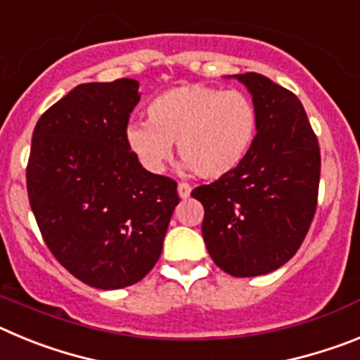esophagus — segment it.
Wrapping results in <instances>:
<instances>
[{"mask_svg":"<svg viewBox=\"0 0 360 360\" xmlns=\"http://www.w3.org/2000/svg\"><path fill=\"white\" fill-rule=\"evenodd\" d=\"M178 195H180V198H189V195H191L189 184H186V182L178 184Z\"/></svg>","mask_w":360,"mask_h":360,"instance_id":"obj_1","label":"esophagus"}]
</instances>
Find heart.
<instances>
[{
    "mask_svg": "<svg viewBox=\"0 0 360 360\" xmlns=\"http://www.w3.org/2000/svg\"><path fill=\"white\" fill-rule=\"evenodd\" d=\"M148 122L126 126V146L151 173H162L178 144L187 169L207 180L236 171L249 157L257 135L252 98L240 90L205 84L171 88L151 98Z\"/></svg>",
    "mask_w": 360,
    "mask_h": 360,
    "instance_id": "obj_1",
    "label": "heart"
}]
</instances>
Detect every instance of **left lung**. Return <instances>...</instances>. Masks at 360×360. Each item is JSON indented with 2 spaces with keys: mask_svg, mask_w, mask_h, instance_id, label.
I'll return each mask as SVG.
<instances>
[{
  "mask_svg": "<svg viewBox=\"0 0 360 360\" xmlns=\"http://www.w3.org/2000/svg\"><path fill=\"white\" fill-rule=\"evenodd\" d=\"M252 94L257 135L236 171L193 189L212 262L234 278L279 269L299 250L319 195L321 151L303 104L262 73L236 75Z\"/></svg>",
  "mask_w": 360,
  "mask_h": 360,
  "instance_id": "8db88e82",
  "label": "left lung"
}]
</instances>
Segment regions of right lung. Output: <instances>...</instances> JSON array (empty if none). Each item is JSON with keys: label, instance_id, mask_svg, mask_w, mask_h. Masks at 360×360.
Listing matches in <instances>:
<instances>
[{"label": "right lung", "instance_id": "add662e5", "mask_svg": "<svg viewBox=\"0 0 360 360\" xmlns=\"http://www.w3.org/2000/svg\"><path fill=\"white\" fill-rule=\"evenodd\" d=\"M139 82H88L37 120L27 165L44 243L70 274L101 290L141 281L162 252L176 182L142 167L126 146Z\"/></svg>", "mask_w": 360, "mask_h": 360}]
</instances>
